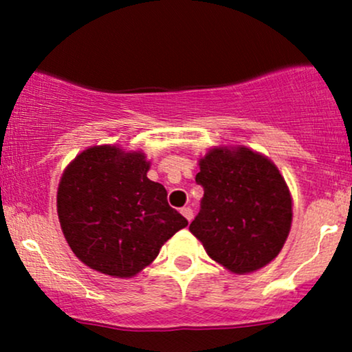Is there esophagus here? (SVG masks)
Wrapping results in <instances>:
<instances>
[{"label":"esophagus","mask_w":352,"mask_h":352,"mask_svg":"<svg viewBox=\"0 0 352 352\" xmlns=\"http://www.w3.org/2000/svg\"><path fill=\"white\" fill-rule=\"evenodd\" d=\"M180 213H182V215H184L185 218H187L188 221H192V218H193V210H192V208H190V207H184V208L180 210Z\"/></svg>","instance_id":"esophagus-1"}]
</instances>
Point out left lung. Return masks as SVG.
Here are the masks:
<instances>
[{"label":"left lung","instance_id":"1","mask_svg":"<svg viewBox=\"0 0 352 352\" xmlns=\"http://www.w3.org/2000/svg\"><path fill=\"white\" fill-rule=\"evenodd\" d=\"M200 212L190 232L217 263L245 274L278 256L292 228V195L272 160L246 147H215L200 159Z\"/></svg>","mask_w":352,"mask_h":352}]
</instances>
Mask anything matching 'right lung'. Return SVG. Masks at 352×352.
Masks as SVG:
<instances>
[{
    "label": "right lung",
    "instance_id": "right-lung-1",
    "mask_svg": "<svg viewBox=\"0 0 352 352\" xmlns=\"http://www.w3.org/2000/svg\"><path fill=\"white\" fill-rule=\"evenodd\" d=\"M142 152L96 145L67 165L58 188V215L76 256L109 276L131 278L188 221L147 179Z\"/></svg>",
    "mask_w": 352,
    "mask_h": 352
}]
</instances>
